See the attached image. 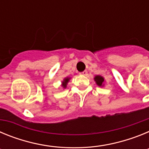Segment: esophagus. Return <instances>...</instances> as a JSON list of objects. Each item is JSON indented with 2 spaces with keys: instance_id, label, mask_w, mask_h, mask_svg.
Instances as JSON below:
<instances>
[{
  "instance_id": "34e87169",
  "label": "esophagus",
  "mask_w": 149,
  "mask_h": 149,
  "mask_svg": "<svg viewBox=\"0 0 149 149\" xmlns=\"http://www.w3.org/2000/svg\"><path fill=\"white\" fill-rule=\"evenodd\" d=\"M87 74V72L86 71H84L82 72H80V75H86Z\"/></svg>"
}]
</instances>
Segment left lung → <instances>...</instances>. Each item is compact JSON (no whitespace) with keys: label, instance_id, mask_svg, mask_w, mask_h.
Masks as SVG:
<instances>
[{"label":"left lung","instance_id":"1","mask_svg":"<svg viewBox=\"0 0 149 149\" xmlns=\"http://www.w3.org/2000/svg\"><path fill=\"white\" fill-rule=\"evenodd\" d=\"M94 80L95 81L96 84L99 86H104V79L103 77H101V75H96L94 77Z\"/></svg>","mask_w":149,"mask_h":149}]
</instances>
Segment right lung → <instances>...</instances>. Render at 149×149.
Here are the masks:
<instances>
[{
	"mask_svg": "<svg viewBox=\"0 0 149 149\" xmlns=\"http://www.w3.org/2000/svg\"><path fill=\"white\" fill-rule=\"evenodd\" d=\"M69 80H70V77H65V78H64L63 81L62 82V86H63V88H66L67 84L68 83Z\"/></svg>",
	"mask_w": 149,
	"mask_h": 149,
	"instance_id": "1",
	"label": "right lung"
}]
</instances>
